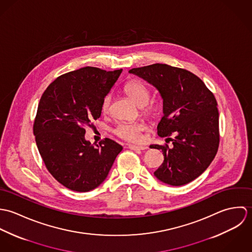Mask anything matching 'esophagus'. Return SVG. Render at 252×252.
Masks as SVG:
<instances>
[{
    "mask_svg": "<svg viewBox=\"0 0 252 252\" xmlns=\"http://www.w3.org/2000/svg\"><path fill=\"white\" fill-rule=\"evenodd\" d=\"M128 147L132 150H145L147 149V146L144 145H133V144H129Z\"/></svg>",
    "mask_w": 252,
    "mask_h": 252,
    "instance_id": "1",
    "label": "esophagus"
}]
</instances>
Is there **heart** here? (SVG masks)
<instances>
[{"label":"heart","instance_id":"heart-1","mask_svg":"<svg viewBox=\"0 0 252 252\" xmlns=\"http://www.w3.org/2000/svg\"><path fill=\"white\" fill-rule=\"evenodd\" d=\"M125 94L142 109L143 115L148 119L156 118L162 109V104L158 100H149L150 99V90L148 87L139 80H131L127 82L124 86ZM111 97L107 95L101 105V109L103 113H108L110 109ZM144 127L141 123H119L113 129L114 135L118 138L136 143L139 142L142 138V132L144 131Z\"/></svg>","mask_w":252,"mask_h":252}]
</instances>
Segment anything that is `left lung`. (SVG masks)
<instances>
[{"mask_svg":"<svg viewBox=\"0 0 252 252\" xmlns=\"http://www.w3.org/2000/svg\"><path fill=\"white\" fill-rule=\"evenodd\" d=\"M129 72L156 87L163 99L164 115L157 133L173 144L150 145L162 149L164 155L154 176L173 186L197 179L215 159L219 145V113L214 94L194 73L166 64L134 68Z\"/></svg>","mask_w":252,"mask_h":252,"instance_id":"1","label":"left lung"}]
</instances>
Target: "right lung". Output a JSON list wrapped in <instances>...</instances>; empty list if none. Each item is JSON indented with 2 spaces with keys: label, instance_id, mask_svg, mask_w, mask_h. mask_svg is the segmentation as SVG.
<instances>
[{
  "label": "right lung",
  "instance_id": "add662e5",
  "mask_svg": "<svg viewBox=\"0 0 252 252\" xmlns=\"http://www.w3.org/2000/svg\"><path fill=\"white\" fill-rule=\"evenodd\" d=\"M121 72L84 67L67 72L39 100L33 127L38 152L52 177L72 191L98 187L123 148L108 138L96 146L84 138L85 126L101 116L102 101Z\"/></svg>",
  "mask_w": 252,
  "mask_h": 252
}]
</instances>
